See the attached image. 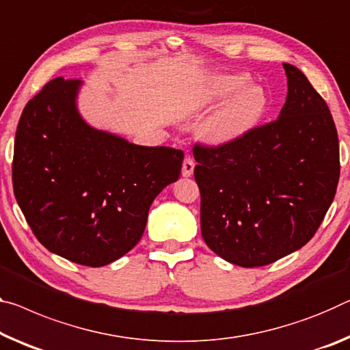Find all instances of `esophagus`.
<instances>
[{"instance_id":"1","label":"esophagus","mask_w":350,"mask_h":350,"mask_svg":"<svg viewBox=\"0 0 350 350\" xmlns=\"http://www.w3.org/2000/svg\"><path fill=\"white\" fill-rule=\"evenodd\" d=\"M195 160L190 155H187L184 159V163H182V176L184 177H190L193 174V171H195Z\"/></svg>"}]
</instances>
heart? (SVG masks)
Returning a JSON list of instances; mask_svg holds the SVG:
<instances>
[{
    "instance_id": "1",
    "label": "heart",
    "mask_w": 350,
    "mask_h": 350,
    "mask_svg": "<svg viewBox=\"0 0 350 350\" xmlns=\"http://www.w3.org/2000/svg\"><path fill=\"white\" fill-rule=\"evenodd\" d=\"M246 79L243 76H218L210 82L205 92V101H213L229 96L238 90ZM265 99L258 88H246L237 96L229 99L216 110L212 118L204 126V134L210 140L224 142L230 140L241 132H245L263 110Z\"/></svg>"
}]
</instances>
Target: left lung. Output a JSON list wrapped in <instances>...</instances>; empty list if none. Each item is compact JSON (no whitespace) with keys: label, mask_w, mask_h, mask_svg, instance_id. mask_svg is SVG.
Segmentation results:
<instances>
[{"label":"left lung","mask_w":350,"mask_h":350,"mask_svg":"<svg viewBox=\"0 0 350 350\" xmlns=\"http://www.w3.org/2000/svg\"><path fill=\"white\" fill-rule=\"evenodd\" d=\"M284 68L288 95L279 118L219 145L193 146L205 245L243 268L274 263L307 245L340 179L329 105L301 70Z\"/></svg>","instance_id":"obj_1"}]
</instances>
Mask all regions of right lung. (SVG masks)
<instances>
[{
  "mask_svg": "<svg viewBox=\"0 0 350 350\" xmlns=\"http://www.w3.org/2000/svg\"><path fill=\"white\" fill-rule=\"evenodd\" d=\"M79 79L55 77L26 104L15 134V199L48 251L99 268L145 232L152 201L179 179L184 152L138 146L77 113Z\"/></svg>",
  "mask_w": 350,
  "mask_h": 350,
  "instance_id": "add662e5",
  "label": "right lung"
}]
</instances>
